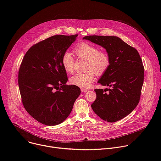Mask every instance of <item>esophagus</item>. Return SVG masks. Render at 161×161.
Returning a JSON list of instances; mask_svg holds the SVG:
<instances>
[{
  "label": "esophagus",
  "instance_id": "34e87169",
  "mask_svg": "<svg viewBox=\"0 0 161 161\" xmlns=\"http://www.w3.org/2000/svg\"><path fill=\"white\" fill-rule=\"evenodd\" d=\"M87 89H85V88H81V91L82 92H87Z\"/></svg>",
  "mask_w": 161,
  "mask_h": 161
}]
</instances>
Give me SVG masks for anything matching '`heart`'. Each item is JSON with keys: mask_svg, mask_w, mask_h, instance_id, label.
I'll list each match as a JSON object with an SVG mask.
<instances>
[{"mask_svg": "<svg viewBox=\"0 0 161 161\" xmlns=\"http://www.w3.org/2000/svg\"><path fill=\"white\" fill-rule=\"evenodd\" d=\"M74 53L76 57L87 61L86 70L85 73H77L71 77L69 81L72 85L86 89L95 80L96 73L98 75L103 74L109 66L110 58L106 52L99 50L87 42H82L75 48ZM65 71L71 73L74 71L75 58L73 54L69 52H65L61 59Z\"/></svg>", "mask_w": 161, "mask_h": 161, "instance_id": "obj_1", "label": "heart"}]
</instances>
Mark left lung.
I'll return each instance as SVG.
<instances>
[{"label":"left lung","mask_w":161,"mask_h":161,"mask_svg":"<svg viewBox=\"0 0 161 161\" xmlns=\"http://www.w3.org/2000/svg\"><path fill=\"white\" fill-rule=\"evenodd\" d=\"M88 40L106 49L110 64L98 83L106 88L95 89L96 99L91 107L108 122L119 121L130 114L139 103L144 80V67L137 51L116 36H88Z\"/></svg>","instance_id":"obj_1"}]
</instances>
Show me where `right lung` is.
<instances>
[{
    "instance_id": "add662e5",
    "label": "right lung",
    "mask_w": 161,
    "mask_h": 161,
    "mask_svg": "<svg viewBox=\"0 0 161 161\" xmlns=\"http://www.w3.org/2000/svg\"><path fill=\"white\" fill-rule=\"evenodd\" d=\"M56 35L33 45L22 60L18 85L22 103L31 117L47 125L63 122L71 113L80 88L67 85L61 59L76 39Z\"/></svg>"
}]
</instances>
